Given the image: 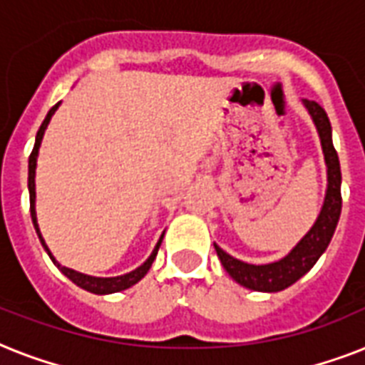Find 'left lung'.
Segmentation results:
<instances>
[{
  "mask_svg": "<svg viewBox=\"0 0 365 365\" xmlns=\"http://www.w3.org/2000/svg\"><path fill=\"white\" fill-rule=\"evenodd\" d=\"M303 104L317 125L324 159L328 166V189H326V197H324L322 210L318 214L311 231L295 244V248L286 257L274 261V263H267V265H250L240 259H235L233 255H229L217 244H214L217 257L222 261L223 269L231 274V278L244 288L255 289V292H280V289L297 282L305 272L311 271L318 257L326 252L329 240L335 233L337 222H339L341 166L337 151L331 142V125H329V119L326 111L322 110V106L317 104L314 100H303Z\"/></svg>",
  "mask_w": 365,
  "mask_h": 365,
  "instance_id": "8db88e82",
  "label": "left lung"
}]
</instances>
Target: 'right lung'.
<instances>
[{
  "label": "right lung",
  "mask_w": 365,
  "mask_h": 365,
  "mask_svg": "<svg viewBox=\"0 0 365 365\" xmlns=\"http://www.w3.org/2000/svg\"><path fill=\"white\" fill-rule=\"evenodd\" d=\"M58 106L60 104L53 106V108L48 110L47 117H45V121H43L41 126H39V130H37V136H36V145H34V149H31L30 160H28V191H30L31 222H34V227H36L37 237H39V240H41L43 248H45V252L48 254V257L53 259L54 265L58 267L60 271L64 272L66 277L70 278L71 282L77 284L79 288L87 289V292H91V294H98V295L123 292V289L130 288V286H134L136 282H140V280H142V278L148 274L149 267H151V263H153L155 255H157V252H159L160 242H163V235H160L159 242H157V246H155L153 252H151V255H149L148 259H145V263H143V265H140L138 269H134V271L126 272V274H121V277L100 278V277H88V274H83V272H77V271H73V269H68V267L60 265L58 261L53 257V254H51V250L47 248V244H45V240H43V237H41V231H39V225H37V217H36V165H37V153H39V145H41V140H43V134H45V128H47L48 121H51V117L54 115V111L58 110Z\"/></svg>",
  "instance_id": "1"
}]
</instances>
